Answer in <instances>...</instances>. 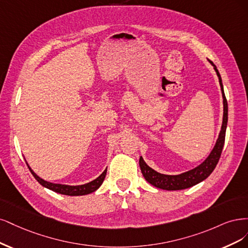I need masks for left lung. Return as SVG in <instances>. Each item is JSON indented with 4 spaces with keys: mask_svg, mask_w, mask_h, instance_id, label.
<instances>
[{
    "mask_svg": "<svg viewBox=\"0 0 248 248\" xmlns=\"http://www.w3.org/2000/svg\"><path fill=\"white\" fill-rule=\"evenodd\" d=\"M209 61V60H208ZM209 62L213 66L217 75L219 80V85L222 94V102H223V116H222V124L221 129L218 135V138L217 140V143L211 150L210 155L207 156L205 161L197 166L194 169L189 171H186L185 173H181L178 175H166L161 174L154 170L153 168H150L143 159L142 156H140L139 165L140 169L143 174V176L146 179L147 182H149L151 186H154L157 188H162L166 190H179V189H186L188 187L194 186L198 183L202 182L205 180L209 175L213 172V170L217 167L219 157L222 151L223 144H225V138H226V130L228 124V102L225 95V92H223V85L221 81V77L219 72L214 63L209 61Z\"/></svg>",
    "mask_w": 248,
    "mask_h": 248,
    "instance_id": "obj_1",
    "label": "left lung"
}]
</instances>
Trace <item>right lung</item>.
<instances>
[{"mask_svg": "<svg viewBox=\"0 0 248 248\" xmlns=\"http://www.w3.org/2000/svg\"><path fill=\"white\" fill-rule=\"evenodd\" d=\"M29 169L31 171V173L33 174V176L35 177V179L42 186L51 189L55 193L58 194H62V195H67V196H84V195H89L91 193H93L94 190H97L105 179L106 173H107V168L106 170L104 171L98 178H95L94 180L85 183V185H81V186H67V185H60V183H52L49 181H46L42 178H40L38 175L31 169V167L29 166V164L27 163Z\"/></svg>", "mask_w": 248, "mask_h": 248, "instance_id": "obj_1", "label": "right lung"}]
</instances>
